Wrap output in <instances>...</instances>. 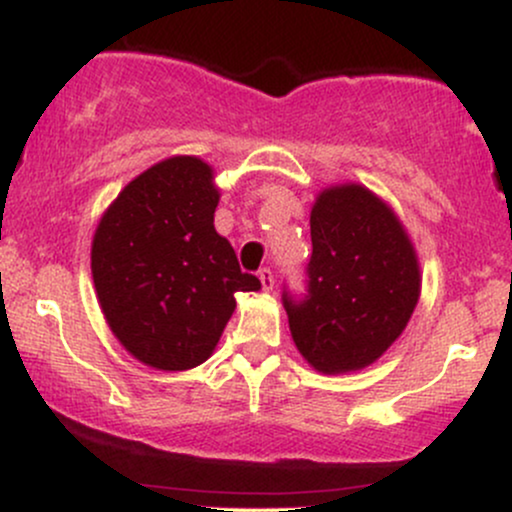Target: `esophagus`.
I'll return each mask as SVG.
<instances>
[{"mask_svg":"<svg viewBox=\"0 0 512 512\" xmlns=\"http://www.w3.org/2000/svg\"><path fill=\"white\" fill-rule=\"evenodd\" d=\"M260 281H262V289L264 291H272L274 289V274H272V269H260Z\"/></svg>","mask_w":512,"mask_h":512,"instance_id":"1","label":"esophagus"}]
</instances>
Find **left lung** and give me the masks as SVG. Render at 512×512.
I'll return each mask as SVG.
<instances>
[{
  "mask_svg": "<svg viewBox=\"0 0 512 512\" xmlns=\"http://www.w3.org/2000/svg\"><path fill=\"white\" fill-rule=\"evenodd\" d=\"M310 238L308 296L284 293L293 344L317 373H354L407 327L421 296L419 257L395 209L358 182L315 197Z\"/></svg>",
  "mask_w": 512,
  "mask_h": 512,
  "instance_id": "obj_1",
  "label": "left lung"
}]
</instances>
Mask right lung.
I'll return each mask as SVG.
<instances>
[{"label":"right lung","mask_w":512,"mask_h":512,"mask_svg":"<svg viewBox=\"0 0 512 512\" xmlns=\"http://www.w3.org/2000/svg\"><path fill=\"white\" fill-rule=\"evenodd\" d=\"M214 168L170 156L129 180L91 243L98 305L115 339L144 366L173 373L214 354L236 293L260 291L214 228Z\"/></svg>","instance_id":"obj_1"}]
</instances>
